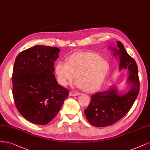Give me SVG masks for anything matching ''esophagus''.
Segmentation results:
<instances>
[{
  "instance_id": "esophagus-1",
  "label": "esophagus",
  "mask_w": 150,
  "mask_h": 150,
  "mask_svg": "<svg viewBox=\"0 0 150 150\" xmlns=\"http://www.w3.org/2000/svg\"><path fill=\"white\" fill-rule=\"evenodd\" d=\"M80 93L78 92H74V91H70L69 93V95L70 96H79Z\"/></svg>"
}]
</instances>
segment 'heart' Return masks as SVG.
<instances>
[{"label":"heart","instance_id":"heart-1","mask_svg":"<svg viewBox=\"0 0 150 150\" xmlns=\"http://www.w3.org/2000/svg\"><path fill=\"white\" fill-rule=\"evenodd\" d=\"M109 64L99 54L78 52L70 55L67 63L59 61L54 71L59 83L65 86L75 78V86L92 91L101 86L109 70Z\"/></svg>","mask_w":150,"mask_h":150}]
</instances>
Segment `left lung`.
<instances>
[{"mask_svg": "<svg viewBox=\"0 0 150 150\" xmlns=\"http://www.w3.org/2000/svg\"><path fill=\"white\" fill-rule=\"evenodd\" d=\"M117 48H112L114 55H118L119 58L120 70H129L127 82L131 88L124 95H120L117 88L112 86L91 96V102L84 112L90 124L95 127L111 125L122 118L128 113L139 93L140 83L135 60L127 52L122 43L117 41Z\"/></svg>", "mask_w": 150, "mask_h": 150, "instance_id": "obj_1", "label": "left lung"}]
</instances>
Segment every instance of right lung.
I'll use <instances>...</instances> for the list:
<instances>
[{"mask_svg":"<svg viewBox=\"0 0 150 150\" xmlns=\"http://www.w3.org/2000/svg\"><path fill=\"white\" fill-rule=\"evenodd\" d=\"M58 47L38 45L21 52L13 69V97L23 117L31 122L46 125L59 112L67 89L58 84L53 74Z\"/></svg>","mask_w":150,"mask_h":150,"instance_id":"right-lung-1","label":"right lung"}]
</instances>
